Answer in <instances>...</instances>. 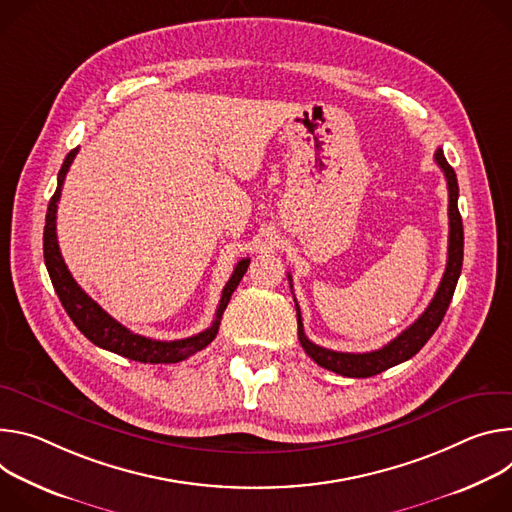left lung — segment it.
<instances>
[{"mask_svg":"<svg viewBox=\"0 0 512 512\" xmlns=\"http://www.w3.org/2000/svg\"><path fill=\"white\" fill-rule=\"evenodd\" d=\"M435 162L439 164V168L443 170L445 181H447V193H449V244H447V264H445V272L443 278L439 282V289L435 293V297L431 299L429 307L423 311V315L409 325L401 335H396L390 344H386L380 350L374 352H364V354H350V352H333L327 348H321L317 344H313L311 339L305 335L303 331V319H301V309L295 301L297 307V325H299V342L305 350V354L317 362L321 368L331 370L335 374H342L348 378H368V376H376L396 364L407 362L409 358H413L427 342L429 337L435 333V329L439 327L453 291H456L458 278L462 272V262H464V225H462V215L458 209V195H460V187H458V177L456 170L449 166V162L443 156V150L437 148L435 150ZM289 280L291 274H289Z\"/></svg>","mask_w":512,"mask_h":512,"instance_id":"obj_1","label":"left lung"}]
</instances>
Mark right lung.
Returning <instances> with one entry per match:
<instances>
[{"mask_svg": "<svg viewBox=\"0 0 512 512\" xmlns=\"http://www.w3.org/2000/svg\"><path fill=\"white\" fill-rule=\"evenodd\" d=\"M77 152H79V146L67 154L65 162L59 170V185H56V191L50 197L48 211H46V225H44V264L50 274L52 287H54L56 295H59L65 311L69 313V317L73 319L77 329L89 339V342H93L95 346H99L107 352L124 356L128 360H136V362H144V364H175V362H183L189 356L201 352L215 339L219 323H221V315H223L227 303H230L232 293L238 289L242 276L246 274L250 260L244 258L236 264L234 274L230 276V280H227V285L221 291V301H219L215 319L205 331L185 337V339H175V342H160V339H150V337L130 331L128 327L118 323L111 315H107L77 285L73 274L69 272L65 260L61 256L59 240H56V207H59L63 183H65L69 166L73 164Z\"/></svg>", "mask_w": 512, "mask_h": 512, "instance_id": "add662e5", "label": "right lung"}]
</instances>
